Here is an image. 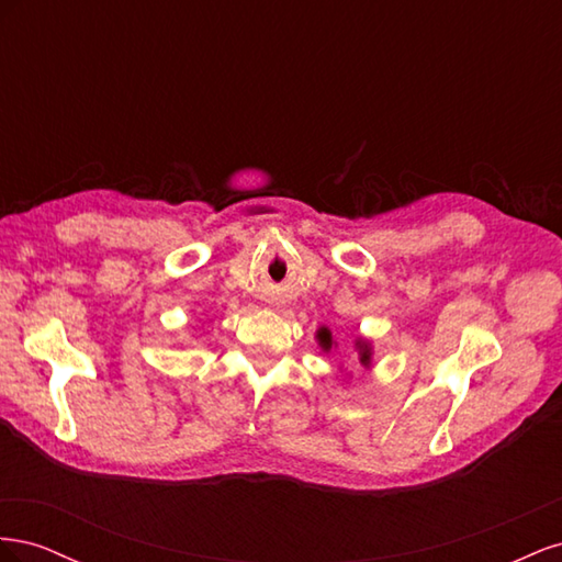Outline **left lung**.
Here are the masks:
<instances>
[{
	"mask_svg": "<svg viewBox=\"0 0 562 562\" xmlns=\"http://www.w3.org/2000/svg\"><path fill=\"white\" fill-rule=\"evenodd\" d=\"M318 345H321V349L323 351H328L330 347H333V335H330V330L328 328H321L318 330ZM356 347H359V356H361V366H370V345L368 342H363V339H359V342H356Z\"/></svg>",
	"mask_w": 562,
	"mask_h": 562,
	"instance_id": "left-lung-1",
	"label": "left lung"
}]
</instances>
